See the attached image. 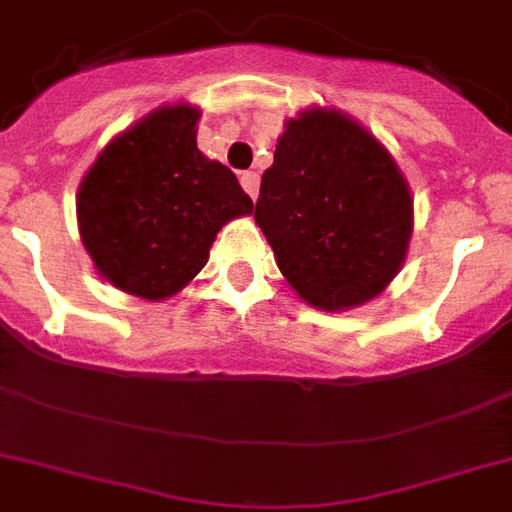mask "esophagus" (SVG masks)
<instances>
[{"mask_svg": "<svg viewBox=\"0 0 512 512\" xmlns=\"http://www.w3.org/2000/svg\"><path fill=\"white\" fill-rule=\"evenodd\" d=\"M241 188L252 196V199H257V188H260V177H257V172H241Z\"/></svg>", "mask_w": 512, "mask_h": 512, "instance_id": "34e87169", "label": "esophagus"}]
</instances>
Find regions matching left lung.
Returning <instances> with one entry per match:
<instances>
[{"instance_id":"1","label":"left lung","mask_w":512,"mask_h":512,"mask_svg":"<svg viewBox=\"0 0 512 512\" xmlns=\"http://www.w3.org/2000/svg\"><path fill=\"white\" fill-rule=\"evenodd\" d=\"M255 220L297 295L342 311L380 295L398 273L412 236V196L364 127L313 108L287 122Z\"/></svg>"}]
</instances>
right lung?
<instances>
[{"instance_id": "add662e5", "label": "right lung", "mask_w": 512, "mask_h": 512, "mask_svg": "<svg viewBox=\"0 0 512 512\" xmlns=\"http://www.w3.org/2000/svg\"><path fill=\"white\" fill-rule=\"evenodd\" d=\"M199 116L159 108L108 143L79 188L84 249L122 292L175 295L204 268L217 231L255 207L236 175L196 148Z\"/></svg>"}]
</instances>
